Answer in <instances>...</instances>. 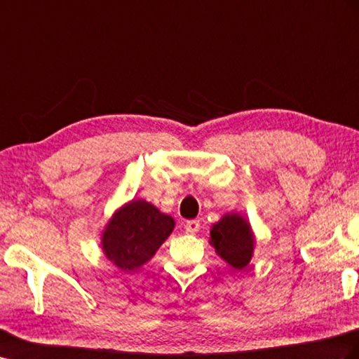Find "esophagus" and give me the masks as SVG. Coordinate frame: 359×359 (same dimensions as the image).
<instances>
[{
  "label": "esophagus",
  "mask_w": 359,
  "mask_h": 359,
  "mask_svg": "<svg viewBox=\"0 0 359 359\" xmlns=\"http://www.w3.org/2000/svg\"><path fill=\"white\" fill-rule=\"evenodd\" d=\"M186 232H189V234H195V232L199 231V220H189L186 222Z\"/></svg>",
  "instance_id": "34e87169"
}]
</instances>
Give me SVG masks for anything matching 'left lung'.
<instances>
[{"instance_id": "8db88e82", "label": "left lung", "mask_w": 359, "mask_h": 359, "mask_svg": "<svg viewBox=\"0 0 359 359\" xmlns=\"http://www.w3.org/2000/svg\"><path fill=\"white\" fill-rule=\"evenodd\" d=\"M211 245L226 263L236 269H243L249 264L254 254L255 238L250 225L240 215H225L210 231Z\"/></svg>"}]
</instances>
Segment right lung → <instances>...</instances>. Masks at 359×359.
Segmentation results:
<instances>
[{
  "label": "right lung",
  "instance_id": "right-lung-1",
  "mask_svg": "<svg viewBox=\"0 0 359 359\" xmlns=\"http://www.w3.org/2000/svg\"><path fill=\"white\" fill-rule=\"evenodd\" d=\"M175 226V220L137 199L114 212L102 234L104 254L125 272L137 270L156 255Z\"/></svg>",
  "mask_w": 359,
  "mask_h": 359
}]
</instances>
